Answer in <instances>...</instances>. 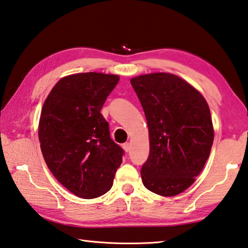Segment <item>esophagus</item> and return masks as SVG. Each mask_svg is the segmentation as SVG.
I'll return each mask as SVG.
<instances>
[{"label":"esophagus","mask_w":248,"mask_h":248,"mask_svg":"<svg viewBox=\"0 0 248 248\" xmlns=\"http://www.w3.org/2000/svg\"><path fill=\"white\" fill-rule=\"evenodd\" d=\"M123 147H124V150L125 151V152H130V148H131V146H130V144L129 143H124V145H123Z\"/></svg>","instance_id":"1"}]
</instances>
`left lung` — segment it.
Masks as SVG:
<instances>
[{
    "instance_id": "left-lung-1",
    "label": "left lung",
    "mask_w": 248,
    "mask_h": 248,
    "mask_svg": "<svg viewBox=\"0 0 248 248\" xmlns=\"http://www.w3.org/2000/svg\"><path fill=\"white\" fill-rule=\"evenodd\" d=\"M150 133L143 164L144 186L161 196L178 195L195 181L208 159L214 128L202 94L178 76L156 73L131 80Z\"/></svg>"
}]
</instances>
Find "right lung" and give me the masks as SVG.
<instances>
[{
    "instance_id": "right-lung-1",
    "label": "right lung",
    "mask_w": 248,
    "mask_h": 248,
    "mask_svg": "<svg viewBox=\"0 0 248 248\" xmlns=\"http://www.w3.org/2000/svg\"><path fill=\"white\" fill-rule=\"evenodd\" d=\"M119 76L101 73L61 79L44 102L39 141L44 160L62 186L81 199L108 192L124 152L101 114Z\"/></svg>"
}]
</instances>
